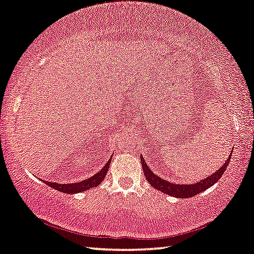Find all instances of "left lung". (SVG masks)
I'll use <instances>...</instances> for the list:
<instances>
[{"instance_id": "8db88e82", "label": "left lung", "mask_w": 254, "mask_h": 254, "mask_svg": "<svg viewBox=\"0 0 254 254\" xmlns=\"http://www.w3.org/2000/svg\"><path fill=\"white\" fill-rule=\"evenodd\" d=\"M232 154H233V149L231 151V155L228 156V159L224 163L223 166H220L218 170L215 171L211 175H208L204 179L200 180L199 182H195L192 184H175V183L168 182V181L159 178L158 175H156L155 173L150 170V167L148 166L146 160L143 159L142 156H140V159H141L144 176H146L149 184H150L155 190L163 192L165 194L175 196V198L183 199V198H191V196L199 194V193L203 192L204 190H207V189L212 187V185H214L217 181L223 176L224 172L226 171L228 164L231 162Z\"/></svg>"}]
</instances>
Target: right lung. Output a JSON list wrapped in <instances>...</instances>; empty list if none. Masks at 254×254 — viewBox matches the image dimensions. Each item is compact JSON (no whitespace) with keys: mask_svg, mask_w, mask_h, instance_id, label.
Segmentation results:
<instances>
[{"mask_svg":"<svg viewBox=\"0 0 254 254\" xmlns=\"http://www.w3.org/2000/svg\"><path fill=\"white\" fill-rule=\"evenodd\" d=\"M111 160H112V157L108 159V162L105 164V166H104L98 173H96V174L92 175L89 179L80 181V182L61 184V183L48 182V181H45L44 183L50 185L51 188H53V189H55V190H58L60 192L67 193V194H74V193L88 191L92 188L98 187V185L103 182V180L105 179V176L107 175L108 168H110V165H111Z\"/></svg>","mask_w":254,"mask_h":254,"instance_id":"obj_1","label":"right lung"}]
</instances>
